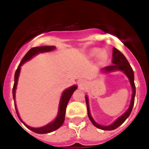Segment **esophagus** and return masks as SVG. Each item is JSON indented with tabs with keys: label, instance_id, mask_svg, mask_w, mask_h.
Masks as SVG:
<instances>
[{
	"label": "esophagus",
	"instance_id": "obj_1",
	"mask_svg": "<svg viewBox=\"0 0 149 149\" xmlns=\"http://www.w3.org/2000/svg\"><path fill=\"white\" fill-rule=\"evenodd\" d=\"M86 85V82L84 80H81V81H79L78 82V86L79 87L81 88H84V86Z\"/></svg>",
	"mask_w": 149,
	"mask_h": 149
}]
</instances>
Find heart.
<instances>
[{
  "label": "heart",
  "instance_id": "1",
  "mask_svg": "<svg viewBox=\"0 0 149 149\" xmlns=\"http://www.w3.org/2000/svg\"><path fill=\"white\" fill-rule=\"evenodd\" d=\"M93 55H100L101 54V51L100 49H98V48H96V49H94L92 52Z\"/></svg>",
  "mask_w": 149,
  "mask_h": 149
}]
</instances>
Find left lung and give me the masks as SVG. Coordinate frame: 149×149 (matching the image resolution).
<instances>
[{
    "label": "left lung",
    "instance_id": "8db88e82",
    "mask_svg": "<svg viewBox=\"0 0 149 149\" xmlns=\"http://www.w3.org/2000/svg\"><path fill=\"white\" fill-rule=\"evenodd\" d=\"M112 62L113 63V65L104 67V68H103V70L107 72H113V71L116 70H121L122 71V72H124V73L127 76L129 81H130V83H131V86H132L133 89V94L132 98H131V104H130L128 110H127L122 116L119 117V119H117L113 124H112V125H110L109 126L100 125L97 124L94 120H93V119L92 118V116H91L90 115V113H89L88 98L86 96V106H87V113L88 116H89V119H90L92 123H93L96 127L101 129V130H104V131H112V130H114V129L117 128V127H119V126L127 119V118L130 116L131 111H132L133 107H134V98H135V94H136V87H135V84H134V71H133L131 65L129 64L128 61H127V60L126 59L125 56H124V54L120 51H119V50L116 49V48H113V59H112Z\"/></svg>",
    "mask_w": 149,
    "mask_h": 149
}]
</instances>
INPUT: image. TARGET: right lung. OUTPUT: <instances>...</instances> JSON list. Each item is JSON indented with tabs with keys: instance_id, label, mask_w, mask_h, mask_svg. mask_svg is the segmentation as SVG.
<instances>
[{
	"instance_id": "add662e5",
	"label": "right lung",
	"mask_w": 149,
	"mask_h": 149,
	"mask_svg": "<svg viewBox=\"0 0 149 149\" xmlns=\"http://www.w3.org/2000/svg\"><path fill=\"white\" fill-rule=\"evenodd\" d=\"M55 48L54 46H42V47H34V48H31L30 51L24 55L23 58H22V61H21L20 64L18 65V68H17L16 71H15V81H14V85H13V99H15V89H16L17 86V81H18V75H19V72H20L21 66L22 65L23 63H25L26 61L29 60L30 59H31L34 55L37 54L39 53H42V52H47V51H51L52 50H54ZM77 89V86H72L71 87H69L68 89H65L64 91V93H63L61 97V99H60V107H59V113L57 117L56 118L54 121L51 123L48 124L47 125L44 126V127H39V128H33V127H31L30 126L24 124V122H22V119H20L19 115L18 113V111H17L16 106H15V110H16V113L18 115V118L24 123V125L26 126L28 129H30V131H33V132L36 133V134H48V133H51L54 131H56V129H58L60 126H62V125L64 122L65 120V110H66V106L68 104V102L70 99L71 96L72 95L73 93L75 91V89Z\"/></svg>"
}]
</instances>
